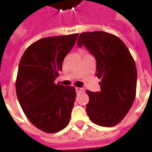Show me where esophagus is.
<instances>
[{
  "instance_id": "esophagus-1",
  "label": "esophagus",
  "mask_w": 152,
  "mask_h": 152,
  "mask_svg": "<svg viewBox=\"0 0 152 152\" xmlns=\"http://www.w3.org/2000/svg\"><path fill=\"white\" fill-rule=\"evenodd\" d=\"M76 91L77 93L84 92V89H82V88H80V87H76Z\"/></svg>"
}]
</instances>
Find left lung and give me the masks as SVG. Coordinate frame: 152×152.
I'll return each mask as SVG.
<instances>
[{
    "mask_svg": "<svg viewBox=\"0 0 152 152\" xmlns=\"http://www.w3.org/2000/svg\"><path fill=\"white\" fill-rule=\"evenodd\" d=\"M77 42L95 57L96 76L101 79L100 92L86 90L89 98L87 114L98 125L115 126L127 115L135 99L137 69L134 58L125 44L108 32H82Z\"/></svg>",
    "mask_w": 152,
    "mask_h": 152,
    "instance_id": "left-lung-1",
    "label": "left lung"
}]
</instances>
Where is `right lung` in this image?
Wrapping results in <instances>:
<instances>
[{
  "label": "right lung",
  "instance_id": "add662e5",
  "mask_svg": "<svg viewBox=\"0 0 152 152\" xmlns=\"http://www.w3.org/2000/svg\"><path fill=\"white\" fill-rule=\"evenodd\" d=\"M78 35L37 40L27 48L19 62L15 85L18 102L31 124L47 134L62 130L70 121L75 87L54 80Z\"/></svg>",
  "mask_w": 152,
  "mask_h": 152
}]
</instances>
